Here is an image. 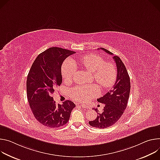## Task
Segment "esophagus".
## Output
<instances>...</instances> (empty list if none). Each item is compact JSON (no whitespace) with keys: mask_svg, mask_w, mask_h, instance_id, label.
<instances>
[{"mask_svg":"<svg viewBox=\"0 0 160 160\" xmlns=\"http://www.w3.org/2000/svg\"><path fill=\"white\" fill-rule=\"evenodd\" d=\"M78 105H79L81 107H82V108H88V106L86 105V104H79V103H78Z\"/></svg>","mask_w":160,"mask_h":160,"instance_id":"esophagus-1","label":"esophagus"}]
</instances>
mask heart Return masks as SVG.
<instances>
[{
  "mask_svg": "<svg viewBox=\"0 0 160 160\" xmlns=\"http://www.w3.org/2000/svg\"><path fill=\"white\" fill-rule=\"evenodd\" d=\"M80 63L93 73L94 80L103 88L112 87L117 78V70L111 62H105L104 59L97 54H90L82 57ZM76 66L73 61L66 60L62 66V76L65 81L74 77ZM100 88L97 85L78 86L71 90V96L76 101L85 102L100 94Z\"/></svg>",
  "mask_w": 160,
  "mask_h": 160,
  "instance_id": "b5f03b06",
  "label": "heart"
}]
</instances>
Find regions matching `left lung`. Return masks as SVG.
<instances>
[{
  "label": "left lung",
  "instance_id": "left-lung-1",
  "mask_svg": "<svg viewBox=\"0 0 160 160\" xmlns=\"http://www.w3.org/2000/svg\"><path fill=\"white\" fill-rule=\"evenodd\" d=\"M100 49L113 55L108 49L103 48ZM113 59L117 67L116 81L109 92L97 99L98 102L105 104L102 112H98L97 109H93L98 116L95 120L89 121L90 125L100 129L108 128L119 119L127 108L130 95V79L126 67L119 57L114 56Z\"/></svg>",
  "mask_w": 160,
  "mask_h": 160
}]
</instances>
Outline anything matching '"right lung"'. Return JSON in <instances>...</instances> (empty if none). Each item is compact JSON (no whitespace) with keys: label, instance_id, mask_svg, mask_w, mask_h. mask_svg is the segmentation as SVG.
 I'll use <instances>...</instances> for the list:
<instances>
[{"label":"right lung","instance_id":"add662e5","mask_svg":"<svg viewBox=\"0 0 160 160\" xmlns=\"http://www.w3.org/2000/svg\"><path fill=\"white\" fill-rule=\"evenodd\" d=\"M75 51L52 47L34 60L27 80V98L32 113L40 123L49 128L63 126L76 105L70 100L56 104L52 94L62 82V65Z\"/></svg>","mask_w":160,"mask_h":160}]
</instances>
